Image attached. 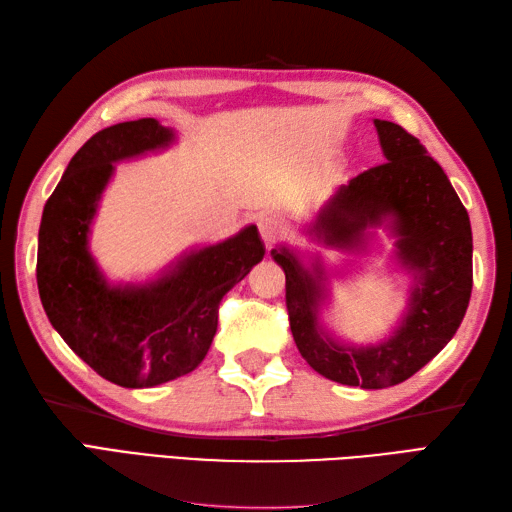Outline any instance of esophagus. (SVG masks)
Masks as SVG:
<instances>
[{
	"instance_id": "1",
	"label": "esophagus",
	"mask_w": 512,
	"mask_h": 512,
	"mask_svg": "<svg viewBox=\"0 0 512 512\" xmlns=\"http://www.w3.org/2000/svg\"><path fill=\"white\" fill-rule=\"evenodd\" d=\"M257 227H259V233H261V240H264V244L268 248L275 244L279 237H283V233H285L283 222L275 216H261L259 222H257Z\"/></svg>"
}]
</instances>
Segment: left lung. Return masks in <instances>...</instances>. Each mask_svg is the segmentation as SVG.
<instances>
[{"instance_id":"left-lung-1","label":"left lung","mask_w":512,"mask_h":512,"mask_svg":"<svg viewBox=\"0 0 512 512\" xmlns=\"http://www.w3.org/2000/svg\"><path fill=\"white\" fill-rule=\"evenodd\" d=\"M386 163L342 185L320 209L310 233L327 246L364 251L368 229L397 237L395 257L412 272L408 312L392 336L353 347L318 323L327 299V272L318 259L307 268L288 246L272 251L285 272V305L296 347L316 373L366 390L406 382L454 338L469 307L473 240L469 213L417 137L399 124L375 120Z\"/></svg>"}]
</instances>
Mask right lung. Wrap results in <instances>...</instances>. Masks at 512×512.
I'll return each instance as SVG.
<instances>
[{"instance_id":"obj_1","label":"right lung","mask_w":512,"mask_h":512,"mask_svg":"<svg viewBox=\"0 0 512 512\" xmlns=\"http://www.w3.org/2000/svg\"><path fill=\"white\" fill-rule=\"evenodd\" d=\"M172 141L174 130L154 117L100 130L69 161L41 218L43 310L78 358L124 388H152L192 373L216 336L222 296L266 253L251 224L178 257L154 281L111 285L104 279L89 253V231L115 163Z\"/></svg>"}]
</instances>
